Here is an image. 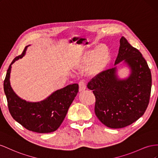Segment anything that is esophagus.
Here are the masks:
<instances>
[{"label": "esophagus", "mask_w": 158, "mask_h": 158, "mask_svg": "<svg viewBox=\"0 0 158 158\" xmlns=\"http://www.w3.org/2000/svg\"><path fill=\"white\" fill-rule=\"evenodd\" d=\"M79 92H82L84 90L86 89V83L85 82V81H81L79 83Z\"/></svg>", "instance_id": "obj_1"}]
</instances>
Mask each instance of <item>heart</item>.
Wrapping results in <instances>:
<instances>
[{"instance_id":"obj_1","label":"heart","mask_w":158,"mask_h":158,"mask_svg":"<svg viewBox=\"0 0 158 158\" xmlns=\"http://www.w3.org/2000/svg\"><path fill=\"white\" fill-rule=\"evenodd\" d=\"M109 60V49L106 45L101 44L85 53L79 67L81 69L88 67V75L95 77L105 70Z\"/></svg>"}]
</instances>
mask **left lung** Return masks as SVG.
I'll return each mask as SVG.
<instances>
[{
    "label": "left lung",
    "mask_w": 158,
    "mask_h": 158,
    "mask_svg": "<svg viewBox=\"0 0 158 158\" xmlns=\"http://www.w3.org/2000/svg\"><path fill=\"white\" fill-rule=\"evenodd\" d=\"M123 61L130 69L127 79L118 78L115 67L102 71L87 84L95 96L96 116L111 128H124L134 123L144 114L150 101V69L142 53L123 36L114 65Z\"/></svg>",
    "instance_id": "1"
}]
</instances>
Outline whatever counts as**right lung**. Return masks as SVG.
<instances>
[{"instance_id": "1", "label": "right lung", "mask_w": 158, "mask_h": 158, "mask_svg": "<svg viewBox=\"0 0 158 158\" xmlns=\"http://www.w3.org/2000/svg\"><path fill=\"white\" fill-rule=\"evenodd\" d=\"M25 47L21 55L16 57L6 72L4 81V91L8 110L12 118L27 130L38 133H49L60 127L69 108L79 92L77 83L57 90L44 100L31 102L20 98L13 91L10 83L12 65L25 55Z\"/></svg>"}]
</instances>
